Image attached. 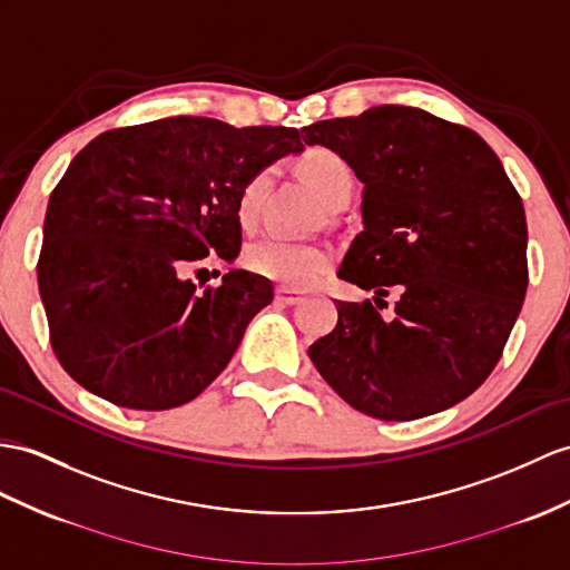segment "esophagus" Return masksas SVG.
Segmentation results:
<instances>
[{"instance_id": "1", "label": "esophagus", "mask_w": 570, "mask_h": 570, "mask_svg": "<svg viewBox=\"0 0 570 570\" xmlns=\"http://www.w3.org/2000/svg\"><path fill=\"white\" fill-rule=\"evenodd\" d=\"M275 299L281 304H299L304 299V295L299 289H289V287H277L275 289Z\"/></svg>"}]
</instances>
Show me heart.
Returning <instances> with one entry per match:
<instances>
[{"mask_svg":"<svg viewBox=\"0 0 570 570\" xmlns=\"http://www.w3.org/2000/svg\"><path fill=\"white\" fill-rule=\"evenodd\" d=\"M299 171L309 180V186L316 190V196L322 198L326 207L351 198L355 176L351 164L338 151L328 147L307 149L299 159ZM268 171H258L244 184L237 200V215L244 227H252L258 219L263 193L268 188ZM244 263L248 271L261 277H268L273 283L304 289L316 285L331 271L333 254L322 244H299L266 237L246 246Z\"/></svg>","mask_w":570,"mask_h":570,"instance_id":"obj_1","label":"heart"}]
</instances>
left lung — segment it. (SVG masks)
Masks as SVG:
<instances>
[{
  "mask_svg": "<svg viewBox=\"0 0 570 570\" xmlns=\"http://www.w3.org/2000/svg\"><path fill=\"white\" fill-rule=\"evenodd\" d=\"M302 132L363 180V232L338 277L374 289V302L336 299V328L309 345L314 367L380 421L460 404L501 360L527 293L524 207L501 159L474 130L411 106Z\"/></svg>",
  "mask_w": 570,
  "mask_h": 570,
  "instance_id": "obj_1",
  "label": "left lung"
}]
</instances>
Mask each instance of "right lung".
Masks as SVG:
<instances>
[{
  "label": "right lung",
  "mask_w": 570,
  "mask_h": 570,
  "mask_svg": "<svg viewBox=\"0 0 570 570\" xmlns=\"http://www.w3.org/2000/svg\"><path fill=\"white\" fill-rule=\"evenodd\" d=\"M304 149L295 128L176 116L108 130L55 186L38 258L50 343L65 372L110 404L166 411L227 367L268 277L229 271L198 293L184 271L237 258V200L254 174Z\"/></svg>",
  "instance_id": "1"
}]
</instances>
